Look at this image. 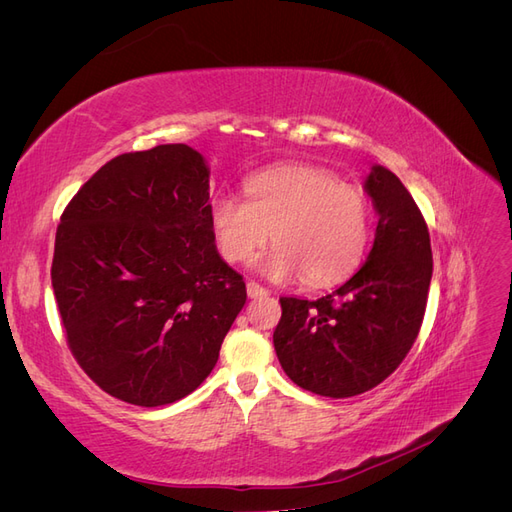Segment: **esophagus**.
Returning a JSON list of instances; mask_svg holds the SVG:
<instances>
[{
  "mask_svg": "<svg viewBox=\"0 0 512 512\" xmlns=\"http://www.w3.org/2000/svg\"><path fill=\"white\" fill-rule=\"evenodd\" d=\"M269 294V290L267 288H262L260 284H256V282H247V297L250 299H258V297H267Z\"/></svg>",
  "mask_w": 512,
  "mask_h": 512,
  "instance_id": "34e87169",
  "label": "esophagus"
}]
</instances>
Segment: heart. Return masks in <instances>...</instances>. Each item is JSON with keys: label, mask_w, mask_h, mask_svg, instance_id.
<instances>
[{"label": "heart", "mask_w": 512, "mask_h": 512, "mask_svg": "<svg viewBox=\"0 0 512 512\" xmlns=\"http://www.w3.org/2000/svg\"><path fill=\"white\" fill-rule=\"evenodd\" d=\"M245 200L215 194L207 215L215 245L228 262H243L269 239L258 262L273 280L303 275L331 286L359 265L369 241V203L354 185L309 164H280L243 181Z\"/></svg>", "instance_id": "b5f03b06"}]
</instances>
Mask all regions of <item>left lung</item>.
<instances>
[{"mask_svg":"<svg viewBox=\"0 0 512 512\" xmlns=\"http://www.w3.org/2000/svg\"><path fill=\"white\" fill-rule=\"evenodd\" d=\"M378 213L367 260L316 301L282 297L273 346L286 376L322 397L374 389L406 359L433 273L429 230L395 173L374 164L363 183Z\"/></svg>","mask_w":512,"mask_h":512,"instance_id":"8db88e82","label":"left lung"}]
</instances>
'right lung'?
Listing matches in <instances>:
<instances>
[{"label":"right lung","instance_id":"obj_1","mask_svg":"<svg viewBox=\"0 0 512 512\" xmlns=\"http://www.w3.org/2000/svg\"><path fill=\"white\" fill-rule=\"evenodd\" d=\"M207 207V160L179 143L106 162L61 215L57 307L74 359L108 395L173 404L218 363L247 292Z\"/></svg>","mask_w":512,"mask_h":512}]
</instances>
